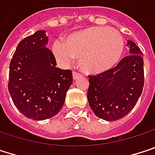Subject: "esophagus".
<instances>
[{
  "label": "esophagus",
  "instance_id": "34e87169",
  "mask_svg": "<svg viewBox=\"0 0 155 155\" xmlns=\"http://www.w3.org/2000/svg\"><path fill=\"white\" fill-rule=\"evenodd\" d=\"M80 76H81V75H80L79 73H78V72H76V71L73 72V78H74V79H77V78H78V77H80Z\"/></svg>",
  "mask_w": 155,
  "mask_h": 155
}]
</instances>
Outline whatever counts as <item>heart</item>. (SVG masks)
<instances>
[{
    "mask_svg": "<svg viewBox=\"0 0 155 155\" xmlns=\"http://www.w3.org/2000/svg\"><path fill=\"white\" fill-rule=\"evenodd\" d=\"M124 50L121 33L113 28L92 27L68 36L66 42L57 40L52 51L63 66H69L79 58L80 68L91 74H97L113 68Z\"/></svg>",
    "mask_w": 155,
    "mask_h": 155,
    "instance_id": "heart-1",
    "label": "heart"
}]
</instances>
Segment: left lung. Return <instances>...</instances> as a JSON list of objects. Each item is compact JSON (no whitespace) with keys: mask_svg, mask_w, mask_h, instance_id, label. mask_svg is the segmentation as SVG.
Here are the masks:
<instances>
[{"mask_svg":"<svg viewBox=\"0 0 155 155\" xmlns=\"http://www.w3.org/2000/svg\"><path fill=\"white\" fill-rule=\"evenodd\" d=\"M127 47L130 55L116 68L88 77V104L96 116L106 121H116L126 116L143 92V53L132 40H127Z\"/></svg>","mask_w":155,"mask_h":155,"instance_id":"1","label":"left lung"}]
</instances>
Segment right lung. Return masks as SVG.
Masks as SVG:
<instances>
[{"label":"right lung","instance_id":"add662e5","mask_svg":"<svg viewBox=\"0 0 155 155\" xmlns=\"http://www.w3.org/2000/svg\"><path fill=\"white\" fill-rule=\"evenodd\" d=\"M45 31L22 39L10 63L8 89L17 109L32 120H45L62 108L73 82L72 71L57 68L56 58L46 46Z\"/></svg>","mask_w":155,"mask_h":155}]
</instances>
